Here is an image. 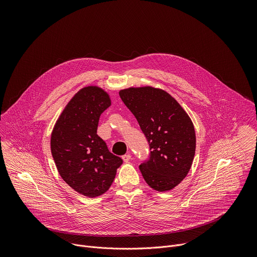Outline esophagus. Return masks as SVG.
Segmentation results:
<instances>
[{
	"label": "esophagus",
	"mask_w": 257,
	"mask_h": 257,
	"mask_svg": "<svg viewBox=\"0 0 257 257\" xmlns=\"http://www.w3.org/2000/svg\"><path fill=\"white\" fill-rule=\"evenodd\" d=\"M122 159H123V161L124 162H129L130 161V159H131V155H129V154H127V155H124L123 157H122Z\"/></svg>",
	"instance_id": "obj_1"
}]
</instances>
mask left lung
<instances>
[{
    "instance_id": "8db88e82",
    "label": "left lung",
    "mask_w": 257,
    "mask_h": 257,
    "mask_svg": "<svg viewBox=\"0 0 257 257\" xmlns=\"http://www.w3.org/2000/svg\"><path fill=\"white\" fill-rule=\"evenodd\" d=\"M119 94L150 145V158L139 166L145 182L157 191L173 189L187 176L194 159L192 121L165 90L131 87Z\"/></svg>"
}]
</instances>
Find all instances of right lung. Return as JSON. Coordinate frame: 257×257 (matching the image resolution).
<instances>
[{
  "label": "right lung",
  "instance_id": "obj_1",
  "mask_svg": "<svg viewBox=\"0 0 257 257\" xmlns=\"http://www.w3.org/2000/svg\"><path fill=\"white\" fill-rule=\"evenodd\" d=\"M109 105L111 99L101 88H82L64 108L51 136L59 174L72 189L91 198L111 187L123 163L96 133L99 117Z\"/></svg>",
  "mask_w": 257,
  "mask_h": 257
}]
</instances>
